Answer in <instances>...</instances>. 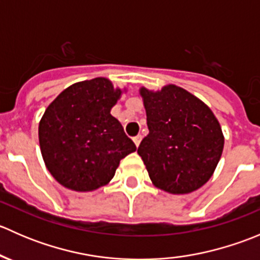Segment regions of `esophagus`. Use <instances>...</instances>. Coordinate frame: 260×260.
Masks as SVG:
<instances>
[{
    "label": "esophagus",
    "mask_w": 260,
    "mask_h": 260,
    "mask_svg": "<svg viewBox=\"0 0 260 260\" xmlns=\"http://www.w3.org/2000/svg\"><path fill=\"white\" fill-rule=\"evenodd\" d=\"M141 140H142V137H141L140 135H138V136H136V137H133V142H135L136 147H138V146H140V143H141Z\"/></svg>",
    "instance_id": "34e87169"
}]
</instances>
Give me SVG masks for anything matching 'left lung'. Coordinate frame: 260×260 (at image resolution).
I'll use <instances>...</instances> for the list:
<instances>
[{"label":"left lung","instance_id":"left-lung-1","mask_svg":"<svg viewBox=\"0 0 260 260\" xmlns=\"http://www.w3.org/2000/svg\"><path fill=\"white\" fill-rule=\"evenodd\" d=\"M148 136L138 147L152 183L172 195L203 187L221 158L224 135L201 99L175 84L140 88Z\"/></svg>","mask_w":260,"mask_h":260}]
</instances>
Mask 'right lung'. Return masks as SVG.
I'll return each instance as SVG.
<instances>
[{"label": "right lung", "mask_w": 260, "mask_h": 260, "mask_svg": "<svg viewBox=\"0 0 260 260\" xmlns=\"http://www.w3.org/2000/svg\"><path fill=\"white\" fill-rule=\"evenodd\" d=\"M125 88L108 78L74 83L45 109L39 143L46 169L60 185L89 192L108 185L120 159L136 146L111 114Z\"/></svg>", "instance_id": "add662e5"}]
</instances>
